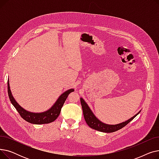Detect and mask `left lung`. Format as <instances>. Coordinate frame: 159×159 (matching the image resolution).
Listing matches in <instances>:
<instances>
[{
  "mask_svg": "<svg viewBox=\"0 0 159 159\" xmlns=\"http://www.w3.org/2000/svg\"><path fill=\"white\" fill-rule=\"evenodd\" d=\"M80 102L82 107L83 115H84V119L87 124L88 125V126H89L91 128H92L93 129L105 133H111L122 129L124 126H126L129 122H130L140 113L139 111L137 114L133 116V117L126 120V122H124L122 123H120L116 125H109L100 121L93 115V112L89 109L88 104L82 98H80Z\"/></svg>",
  "mask_w": 159,
  "mask_h": 159,
  "instance_id": "8db88e82",
  "label": "left lung"
}]
</instances>
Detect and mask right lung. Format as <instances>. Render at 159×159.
Segmentation results:
<instances>
[{"label": "right lung", "instance_id": "add662e5", "mask_svg": "<svg viewBox=\"0 0 159 159\" xmlns=\"http://www.w3.org/2000/svg\"><path fill=\"white\" fill-rule=\"evenodd\" d=\"M73 91H74L73 89H70L68 91H65V92L62 93L59 97V98H58L57 102L52 106L51 109H49L48 111L39 113H31L26 111V110L23 109V108L16 102L11 92V90L10 88L9 80H7V93L11 104L15 107V109L19 112V113L20 114L21 117L23 119L30 123L35 124H48L55 120L58 116V115H60L61 108L63 106L67 97H68L69 94L73 92Z\"/></svg>", "mask_w": 159, "mask_h": 159}]
</instances>
